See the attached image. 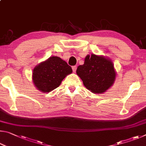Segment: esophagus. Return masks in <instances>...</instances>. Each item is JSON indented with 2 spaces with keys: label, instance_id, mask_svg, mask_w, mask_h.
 Listing matches in <instances>:
<instances>
[{
  "label": "esophagus",
  "instance_id": "esophagus-1",
  "mask_svg": "<svg viewBox=\"0 0 146 146\" xmlns=\"http://www.w3.org/2000/svg\"><path fill=\"white\" fill-rule=\"evenodd\" d=\"M72 70H73V72H76V66H72Z\"/></svg>",
  "mask_w": 146,
  "mask_h": 146
}]
</instances>
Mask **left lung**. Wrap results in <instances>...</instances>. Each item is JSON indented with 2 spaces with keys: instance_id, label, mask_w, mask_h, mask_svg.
<instances>
[{
  "instance_id": "obj_1",
  "label": "left lung",
  "mask_w": 146,
  "mask_h": 146,
  "mask_svg": "<svg viewBox=\"0 0 146 146\" xmlns=\"http://www.w3.org/2000/svg\"><path fill=\"white\" fill-rule=\"evenodd\" d=\"M76 74L85 87L95 93H103L110 88L116 76L112 62L94 54L86 56L84 64L77 68Z\"/></svg>"
}]
</instances>
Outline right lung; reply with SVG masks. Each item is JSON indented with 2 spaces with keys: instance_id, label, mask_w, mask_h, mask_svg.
I'll use <instances>...</instances> for the list:
<instances>
[{
  "instance_id": "right-lung-1",
  "label": "right lung",
  "mask_w": 146,
  "mask_h": 146,
  "mask_svg": "<svg viewBox=\"0 0 146 146\" xmlns=\"http://www.w3.org/2000/svg\"><path fill=\"white\" fill-rule=\"evenodd\" d=\"M72 69L58 56H52L34 68L33 80L34 84L42 92H49L58 87L62 80Z\"/></svg>"
}]
</instances>
